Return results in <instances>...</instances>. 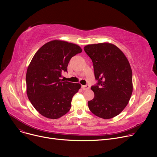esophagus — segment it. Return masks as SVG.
<instances>
[{
	"label": "esophagus",
	"instance_id": "obj_1",
	"mask_svg": "<svg viewBox=\"0 0 157 157\" xmlns=\"http://www.w3.org/2000/svg\"><path fill=\"white\" fill-rule=\"evenodd\" d=\"M82 88L83 90H88L90 88V86L89 85H83L82 86Z\"/></svg>",
	"mask_w": 157,
	"mask_h": 157
}]
</instances>
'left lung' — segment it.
Wrapping results in <instances>:
<instances>
[{
    "label": "left lung",
    "instance_id": "8db88e82",
    "mask_svg": "<svg viewBox=\"0 0 157 157\" xmlns=\"http://www.w3.org/2000/svg\"><path fill=\"white\" fill-rule=\"evenodd\" d=\"M92 59L96 85L95 96L88 102L96 116L110 119L119 114L128 103L132 93V72L123 53L110 43L89 44L84 48Z\"/></svg>",
    "mask_w": 157,
    "mask_h": 157
}]
</instances>
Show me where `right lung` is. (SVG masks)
<instances>
[{"label":"right lung","instance_id":"add662e5","mask_svg":"<svg viewBox=\"0 0 157 157\" xmlns=\"http://www.w3.org/2000/svg\"><path fill=\"white\" fill-rule=\"evenodd\" d=\"M81 52L75 44L54 40L44 44L34 55L26 74L27 94L41 115L57 119L70 110L72 97L81 85L60 78L62 71L67 72L71 58Z\"/></svg>","mask_w":157,"mask_h":157}]
</instances>
